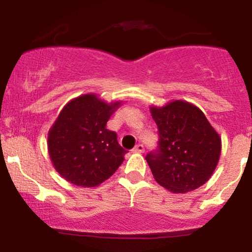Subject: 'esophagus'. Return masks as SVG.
I'll return each mask as SVG.
<instances>
[{"label":"esophagus","instance_id":"esophagus-1","mask_svg":"<svg viewBox=\"0 0 252 252\" xmlns=\"http://www.w3.org/2000/svg\"><path fill=\"white\" fill-rule=\"evenodd\" d=\"M132 152L134 153H143L144 152V147L142 144H137V146L135 147L134 149H132Z\"/></svg>","mask_w":252,"mask_h":252}]
</instances>
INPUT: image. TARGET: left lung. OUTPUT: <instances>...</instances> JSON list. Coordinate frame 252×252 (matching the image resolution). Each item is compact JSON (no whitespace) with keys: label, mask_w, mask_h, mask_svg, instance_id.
Segmentation results:
<instances>
[{"label":"left lung","mask_w":252,"mask_h":252,"mask_svg":"<svg viewBox=\"0 0 252 252\" xmlns=\"http://www.w3.org/2000/svg\"><path fill=\"white\" fill-rule=\"evenodd\" d=\"M158 129V146L146 156L153 176L169 192L186 193L202 186L215 172L221 138L204 112L186 100L150 106Z\"/></svg>","instance_id":"8db88e82"}]
</instances>
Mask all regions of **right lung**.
Here are the masks:
<instances>
[{
	"label": "right lung",
	"mask_w": 252,
	"mask_h": 252,
	"mask_svg": "<svg viewBox=\"0 0 252 252\" xmlns=\"http://www.w3.org/2000/svg\"><path fill=\"white\" fill-rule=\"evenodd\" d=\"M122 102L106 103L88 94L70 100L51 126L47 148L54 168L66 181L96 187L116 172L124 150L106 122Z\"/></svg>",
	"instance_id": "obj_1"
}]
</instances>
